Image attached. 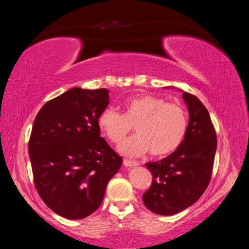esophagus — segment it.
I'll use <instances>...</instances> for the list:
<instances>
[{"instance_id":"esophagus-1","label":"esophagus","mask_w":249,"mask_h":249,"mask_svg":"<svg viewBox=\"0 0 249 249\" xmlns=\"http://www.w3.org/2000/svg\"><path fill=\"white\" fill-rule=\"evenodd\" d=\"M124 165L125 167H135V166H138V163L136 161H131V160H124Z\"/></svg>"}]
</instances>
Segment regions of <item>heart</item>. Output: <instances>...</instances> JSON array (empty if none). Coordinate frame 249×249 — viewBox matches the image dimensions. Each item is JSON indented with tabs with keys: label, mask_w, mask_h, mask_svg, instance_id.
<instances>
[{
	"label": "heart",
	"mask_w": 249,
	"mask_h": 249,
	"mask_svg": "<svg viewBox=\"0 0 249 249\" xmlns=\"http://www.w3.org/2000/svg\"><path fill=\"white\" fill-rule=\"evenodd\" d=\"M123 106L124 114L108 106L97 118L102 132L115 143L135 125L137 133L118 145L123 155L139 157L150 150L153 156H165L182 143L187 131V116L182 106L152 94L129 97Z\"/></svg>",
	"instance_id": "b5f03b06"
}]
</instances>
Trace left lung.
Masks as SVG:
<instances>
[{
	"instance_id": "1",
	"label": "left lung",
	"mask_w": 249,
	"mask_h": 249,
	"mask_svg": "<svg viewBox=\"0 0 249 249\" xmlns=\"http://www.w3.org/2000/svg\"><path fill=\"white\" fill-rule=\"evenodd\" d=\"M182 96L189 112L182 143L164 159L145 163L153 183L142 199L149 211L163 216L182 212L199 199L210 183L216 154V133L207 108L196 96L185 91Z\"/></svg>"
}]
</instances>
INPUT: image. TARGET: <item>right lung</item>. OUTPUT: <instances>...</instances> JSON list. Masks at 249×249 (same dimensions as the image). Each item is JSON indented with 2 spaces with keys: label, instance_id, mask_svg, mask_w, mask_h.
I'll list each match as a JSON object with an SVG mask.
<instances>
[{
  "label": "right lung",
  "instance_id": "1",
  "mask_svg": "<svg viewBox=\"0 0 249 249\" xmlns=\"http://www.w3.org/2000/svg\"><path fill=\"white\" fill-rule=\"evenodd\" d=\"M109 102L106 88L74 87L48 102L35 117L29 156L36 190L67 219L92 214L123 164L97 124Z\"/></svg>",
  "mask_w": 249,
  "mask_h": 249
}]
</instances>
